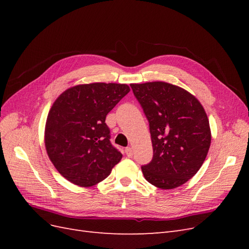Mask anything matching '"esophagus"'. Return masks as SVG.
Masks as SVG:
<instances>
[{
	"mask_svg": "<svg viewBox=\"0 0 249 249\" xmlns=\"http://www.w3.org/2000/svg\"><path fill=\"white\" fill-rule=\"evenodd\" d=\"M125 154L127 157H132L133 156V148L132 147H126L125 148Z\"/></svg>",
	"mask_w": 249,
	"mask_h": 249,
	"instance_id": "1",
	"label": "esophagus"
}]
</instances>
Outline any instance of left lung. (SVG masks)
Masks as SVG:
<instances>
[{"label":"left lung","instance_id":"obj_1","mask_svg":"<svg viewBox=\"0 0 249 249\" xmlns=\"http://www.w3.org/2000/svg\"><path fill=\"white\" fill-rule=\"evenodd\" d=\"M149 123L153 160L142 166L145 179L175 189L196 175L211 145V129L200 102L184 88L156 81L131 84Z\"/></svg>","mask_w":249,"mask_h":249}]
</instances>
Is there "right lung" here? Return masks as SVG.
I'll list each match as a JSON object with an SVG mask.
<instances>
[{"mask_svg": "<svg viewBox=\"0 0 249 249\" xmlns=\"http://www.w3.org/2000/svg\"><path fill=\"white\" fill-rule=\"evenodd\" d=\"M126 84L90 83L66 89L53 103L44 127V145L60 175L80 187L106 178L123 155L110 143L105 120L130 92Z\"/></svg>", "mask_w": 249, "mask_h": 249, "instance_id": "right-lung-1", "label": "right lung"}]
</instances>
